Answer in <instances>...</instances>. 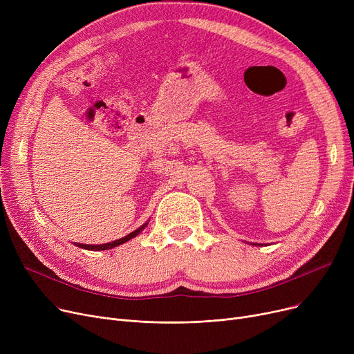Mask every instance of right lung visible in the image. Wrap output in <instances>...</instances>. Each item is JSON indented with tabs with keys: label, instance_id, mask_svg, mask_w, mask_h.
Here are the masks:
<instances>
[{
	"label": "right lung",
	"instance_id": "1",
	"mask_svg": "<svg viewBox=\"0 0 354 354\" xmlns=\"http://www.w3.org/2000/svg\"><path fill=\"white\" fill-rule=\"evenodd\" d=\"M146 225H147V222H146V224H143L140 228H138L136 231L130 232L129 235H126V236H123V238H120V239H118V241H113V243H107V244H102V245H87V244H77V243H76V245L80 247V248H84V250H90V251H104V250L115 248V247H118V245H120V244H124L126 241L135 238L139 232H142V231L146 228Z\"/></svg>",
	"mask_w": 354,
	"mask_h": 354
}]
</instances>
